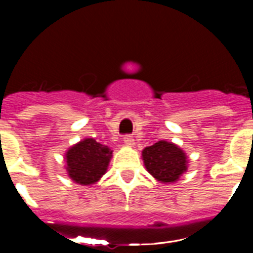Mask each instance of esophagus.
Here are the masks:
<instances>
[{"label":"esophagus","instance_id":"1","mask_svg":"<svg viewBox=\"0 0 253 253\" xmlns=\"http://www.w3.org/2000/svg\"><path fill=\"white\" fill-rule=\"evenodd\" d=\"M123 142L128 147H132L134 146V138L131 136V135H125V138H123Z\"/></svg>","mask_w":253,"mask_h":253}]
</instances>
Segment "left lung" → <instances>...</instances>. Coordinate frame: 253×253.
<instances>
[{"instance_id": "8db88e82", "label": "left lung", "mask_w": 253, "mask_h": 253, "mask_svg": "<svg viewBox=\"0 0 253 253\" xmlns=\"http://www.w3.org/2000/svg\"><path fill=\"white\" fill-rule=\"evenodd\" d=\"M142 156L148 173L163 184L176 182L188 169V158L184 151L167 140L146 147Z\"/></svg>"}]
</instances>
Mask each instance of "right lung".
I'll return each instance as SVG.
<instances>
[{
	"mask_svg": "<svg viewBox=\"0 0 253 253\" xmlns=\"http://www.w3.org/2000/svg\"><path fill=\"white\" fill-rule=\"evenodd\" d=\"M111 156L107 146L93 138L83 139L65 152L68 176L80 185L95 184L106 173Z\"/></svg>",
	"mask_w": 253,
	"mask_h": 253,
	"instance_id": "add662e5",
	"label": "right lung"
}]
</instances>
